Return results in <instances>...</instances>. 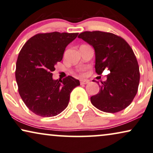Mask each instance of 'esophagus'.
I'll list each match as a JSON object with an SVG mask.
<instances>
[{"mask_svg":"<svg viewBox=\"0 0 153 153\" xmlns=\"http://www.w3.org/2000/svg\"><path fill=\"white\" fill-rule=\"evenodd\" d=\"M89 82V81L85 80H80V85H87Z\"/></svg>","mask_w":153,"mask_h":153,"instance_id":"1","label":"esophagus"}]
</instances>
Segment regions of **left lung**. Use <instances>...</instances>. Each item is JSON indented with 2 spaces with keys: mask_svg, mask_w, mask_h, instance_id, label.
<instances>
[{
  "mask_svg": "<svg viewBox=\"0 0 153 153\" xmlns=\"http://www.w3.org/2000/svg\"><path fill=\"white\" fill-rule=\"evenodd\" d=\"M78 38L94 49L96 73L110 71L107 80L99 85V92L90 98L91 103L105 113L126 108L135 97L140 80L139 67L131 47L120 36L99 30L82 32Z\"/></svg>",
  "mask_w": 153,
  "mask_h": 153,
  "instance_id": "obj_1",
  "label": "left lung"
}]
</instances>
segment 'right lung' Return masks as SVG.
<instances>
[{
    "instance_id": "add662e5",
    "label": "right lung",
    "mask_w": 153,
    "mask_h": 153,
    "mask_svg": "<svg viewBox=\"0 0 153 153\" xmlns=\"http://www.w3.org/2000/svg\"><path fill=\"white\" fill-rule=\"evenodd\" d=\"M78 33H38L27 40L20 50L15 78L24 103L41 117H53L68 106L70 94L80 81L68 75L53 80L52 71L62 60L66 46Z\"/></svg>"
}]
</instances>
